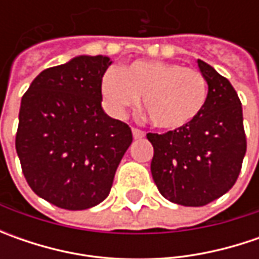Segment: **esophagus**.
Returning <instances> with one entry per match:
<instances>
[{
  "instance_id": "esophagus-1",
  "label": "esophagus",
  "mask_w": 259,
  "mask_h": 259,
  "mask_svg": "<svg viewBox=\"0 0 259 259\" xmlns=\"http://www.w3.org/2000/svg\"><path fill=\"white\" fill-rule=\"evenodd\" d=\"M133 135H134L135 140H140V138H144L145 133L141 131V130H138V128H133Z\"/></svg>"
}]
</instances>
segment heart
<instances>
[{
	"label": "heart",
	"instance_id": "b5f03b06",
	"mask_svg": "<svg viewBox=\"0 0 259 259\" xmlns=\"http://www.w3.org/2000/svg\"><path fill=\"white\" fill-rule=\"evenodd\" d=\"M106 106L119 115L141 98V111L160 130L176 131L190 125L207 99L204 76L194 69L160 60H137L102 77Z\"/></svg>",
	"mask_w": 259,
	"mask_h": 259
}]
</instances>
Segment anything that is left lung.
Masks as SVG:
<instances>
[{"instance_id": "left-lung-1", "label": "left lung", "mask_w": 259, "mask_h": 259, "mask_svg": "<svg viewBox=\"0 0 259 259\" xmlns=\"http://www.w3.org/2000/svg\"><path fill=\"white\" fill-rule=\"evenodd\" d=\"M197 65L209 86L203 111L182 130L147 134L158 192L183 206H204L229 192L246 153L242 105L234 86L203 60Z\"/></svg>"}]
</instances>
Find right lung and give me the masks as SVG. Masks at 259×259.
<instances>
[{
    "label": "right lung",
    "mask_w": 259,
    "mask_h": 259,
    "mask_svg": "<svg viewBox=\"0 0 259 259\" xmlns=\"http://www.w3.org/2000/svg\"><path fill=\"white\" fill-rule=\"evenodd\" d=\"M106 56L49 67L23 95L15 150L31 190L67 210L99 204L133 143L128 125L102 109Z\"/></svg>",
    "instance_id": "obj_1"
}]
</instances>
